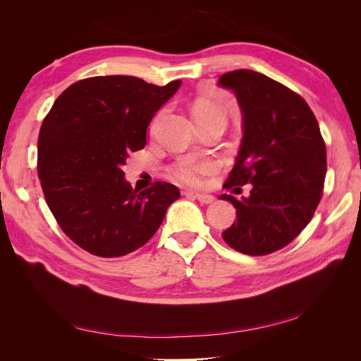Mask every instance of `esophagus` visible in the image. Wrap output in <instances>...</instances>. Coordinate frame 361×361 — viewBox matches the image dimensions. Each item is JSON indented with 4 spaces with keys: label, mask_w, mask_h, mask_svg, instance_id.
Masks as SVG:
<instances>
[{
    "label": "esophagus",
    "mask_w": 361,
    "mask_h": 361,
    "mask_svg": "<svg viewBox=\"0 0 361 361\" xmlns=\"http://www.w3.org/2000/svg\"><path fill=\"white\" fill-rule=\"evenodd\" d=\"M187 195H192L194 199H197L200 203L203 204H209L215 200V197L212 194H204V192H192V191H187Z\"/></svg>",
    "instance_id": "34e87169"
}]
</instances>
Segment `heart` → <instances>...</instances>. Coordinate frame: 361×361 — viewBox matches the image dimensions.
<instances>
[{"label":"heart","mask_w":361,"mask_h":361,"mask_svg":"<svg viewBox=\"0 0 361 361\" xmlns=\"http://www.w3.org/2000/svg\"><path fill=\"white\" fill-rule=\"evenodd\" d=\"M199 111H216L223 113L220 108L215 106L209 102H199L194 108V113ZM224 114V113H223ZM218 162L212 159H202L194 157H185L180 158L174 166L171 167V176L183 183L188 185H200L204 176H209L218 170Z\"/></svg>","instance_id":"obj_1"}]
</instances>
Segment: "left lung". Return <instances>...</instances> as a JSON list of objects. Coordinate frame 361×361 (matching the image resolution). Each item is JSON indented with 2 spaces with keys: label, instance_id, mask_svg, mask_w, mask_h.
I'll use <instances>...</instances> for the list:
<instances>
[{
  "label": "left lung",
  "instance_id": "8db88e82",
  "mask_svg": "<svg viewBox=\"0 0 361 361\" xmlns=\"http://www.w3.org/2000/svg\"><path fill=\"white\" fill-rule=\"evenodd\" d=\"M218 85L232 90L243 113V140L224 188L251 183L236 200V221L224 231L228 247L264 256L286 247L309 224L326 173V150L318 120L300 94L250 69L227 72Z\"/></svg>",
  "mask_w": 361,
  "mask_h": 361
}]
</instances>
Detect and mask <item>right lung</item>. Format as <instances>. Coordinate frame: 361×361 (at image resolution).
I'll use <instances>...</instances> for the list:
<instances>
[{
	"label": "right lung",
	"mask_w": 361,
	"mask_h": 361,
	"mask_svg": "<svg viewBox=\"0 0 361 361\" xmlns=\"http://www.w3.org/2000/svg\"><path fill=\"white\" fill-rule=\"evenodd\" d=\"M180 84L93 76L68 87L43 118L37 141L43 194L61 231L89 253L118 257L143 247L179 199L167 182L134 190L122 167L130 152L146 146L150 120Z\"/></svg>",
	"instance_id": "obj_1"
}]
</instances>
